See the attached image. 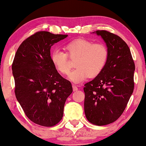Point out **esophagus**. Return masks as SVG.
I'll use <instances>...</instances> for the list:
<instances>
[{
    "instance_id": "esophagus-1",
    "label": "esophagus",
    "mask_w": 146,
    "mask_h": 146,
    "mask_svg": "<svg viewBox=\"0 0 146 146\" xmlns=\"http://www.w3.org/2000/svg\"><path fill=\"white\" fill-rule=\"evenodd\" d=\"M73 91H76V90H78V86H75V85L73 84Z\"/></svg>"
}]
</instances>
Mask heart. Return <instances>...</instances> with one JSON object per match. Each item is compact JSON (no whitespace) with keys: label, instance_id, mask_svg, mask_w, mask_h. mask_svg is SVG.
Instances as JSON below:
<instances>
[{"label":"heart","instance_id":"b5f03b06","mask_svg":"<svg viewBox=\"0 0 146 146\" xmlns=\"http://www.w3.org/2000/svg\"><path fill=\"white\" fill-rule=\"evenodd\" d=\"M66 52L55 48L51 53L53 66L59 73L66 75L69 72V57L75 60V68L68 75L74 83H80L88 77L98 76L104 68L108 58V49L103 43H94L86 39H78L65 46Z\"/></svg>","mask_w":146,"mask_h":146}]
</instances>
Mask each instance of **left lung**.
Returning a JSON list of instances; mask_svg holds the SVG:
<instances>
[{"instance_id":"obj_1","label":"left lung","mask_w":146,"mask_h":146,"mask_svg":"<svg viewBox=\"0 0 146 146\" xmlns=\"http://www.w3.org/2000/svg\"><path fill=\"white\" fill-rule=\"evenodd\" d=\"M96 33L106 43L108 58L101 73L84 85V112L90 123L104 125L124 111L135 86V65L128 44L119 36L106 30Z\"/></svg>"}]
</instances>
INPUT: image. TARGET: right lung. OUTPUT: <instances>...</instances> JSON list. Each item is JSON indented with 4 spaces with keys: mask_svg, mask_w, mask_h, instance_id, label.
<instances>
[{
    "mask_svg": "<svg viewBox=\"0 0 146 146\" xmlns=\"http://www.w3.org/2000/svg\"><path fill=\"white\" fill-rule=\"evenodd\" d=\"M68 35L38 31L18 47L12 63L15 95L26 116L40 125L61 121L71 83L59 74L51 60V47Z\"/></svg>",
    "mask_w": 146,
    "mask_h": 146,
    "instance_id": "1",
    "label": "right lung"
}]
</instances>
